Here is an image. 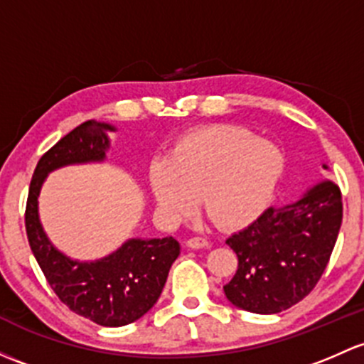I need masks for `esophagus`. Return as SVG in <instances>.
I'll return each mask as SVG.
<instances>
[{"mask_svg": "<svg viewBox=\"0 0 364 364\" xmlns=\"http://www.w3.org/2000/svg\"><path fill=\"white\" fill-rule=\"evenodd\" d=\"M186 246L192 247V250H204V247H209V240L204 237H192V239L186 240Z\"/></svg>", "mask_w": 364, "mask_h": 364, "instance_id": "1", "label": "esophagus"}]
</instances>
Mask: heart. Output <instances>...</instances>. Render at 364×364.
<instances>
[{
  "label": "heart",
  "instance_id": "heart-1",
  "mask_svg": "<svg viewBox=\"0 0 364 364\" xmlns=\"http://www.w3.org/2000/svg\"><path fill=\"white\" fill-rule=\"evenodd\" d=\"M282 171V153L270 141L237 125H211L178 137L167 159L150 164L148 181L167 216L188 214L198 197L214 225L239 228L265 211Z\"/></svg>",
  "mask_w": 364,
  "mask_h": 364
}]
</instances>
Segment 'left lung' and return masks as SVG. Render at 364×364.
<instances>
[{
  "instance_id": "left-lung-1",
  "label": "left lung",
  "mask_w": 364,
  "mask_h": 364,
  "mask_svg": "<svg viewBox=\"0 0 364 364\" xmlns=\"http://www.w3.org/2000/svg\"><path fill=\"white\" fill-rule=\"evenodd\" d=\"M342 214L340 188L321 181L298 202L265 209L228 237L239 258L235 275L223 286L228 300L255 314H277L304 300L330 262Z\"/></svg>"
}]
</instances>
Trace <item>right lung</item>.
Returning a JSON list of instances; mask_svg holds the SVG:
<instances>
[{"instance_id":"obj_1","label":"right lung","mask_w":364,"mask_h":364,"mask_svg":"<svg viewBox=\"0 0 364 364\" xmlns=\"http://www.w3.org/2000/svg\"><path fill=\"white\" fill-rule=\"evenodd\" d=\"M106 131L114 127L83 122L41 156L29 185L26 232L31 251L59 300L78 316L114 328L134 323L156 304L179 256L178 240L131 239L97 262H75L53 247L38 218V195L48 172L70 164L105 160L109 146Z\"/></svg>"}]
</instances>
